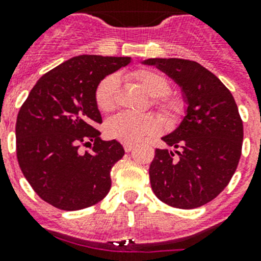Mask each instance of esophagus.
Returning <instances> with one entry per match:
<instances>
[{
  "instance_id": "esophagus-1",
  "label": "esophagus",
  "mask_w": 261,
  "mask_h": 261,
  "mask_svg": "<svg viewBox=\"0 0 261 261\" xmlns=\"http://www.w3.org/2000/svg\"><path fill=\"white\" fill-rule=\"evenodd\" d=\"M123 146H124V150L128 151V153L135 149V144H132V142H124Z\"/></svg>"
}]
</instances>
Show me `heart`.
Listing matches in <instances>:
<instances>
[{
	"mask_svg": "<svg viewBox=\"0 0 261 261\" xmlns=\"http://www.w3.org/2000/svg\"><path fill=\"white\" fill-rule=\"evenodd\" d=\"M129 77L140 85L147 95L153 99V105L167 120H175L181 114V105L179 100L166 98L170 93V84L167 78L154 69H137L129 73ZM117 78L108 75L103 78L95 90V103L103 112H111L116 107ZM106 133L111 138L123 142H136L145 136L155 133L159 129V121L153 115L119 114L111 117L106 123Z\"/></svg>",
	"mask_w": 261,
	"mask_h": 261,
	"instance_id": "1",
	"label": "heart"
}]
</instances>
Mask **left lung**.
Masks as SVG:
<instances>
[{
  "label": "left lung",
  "instance_id": "left-lung-1",
  "mask_svg": "<svg viewBox=\"0 0 261 261\" xmlns=\"http://www.w3.org/2000/svg\"><path fill=\"white\" fill-rule=\"evenodd\" d=\"M142 64L172 78L187 103L179 126L162 137L170 149H155L149 168L151 190L170 206L199 208L225 190L239 163L243 123L234 96L199 62L147 59Z\"/></svg>",
  "mask_w": 261,
  "mask_h": 261
}]
</instances>
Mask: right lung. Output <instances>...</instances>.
Listing matches in <instances>:
<instances>
[{
    "label": "right lung",
    "mask_w": 261,
    "mask_h": 261,
    "mask_svg": "<svg viewBox=\"0 0 261 261\" xmlns=\"http://www.w3.org/2000/svg\"><path fill=\"white\" fill-rule=\"evenodd\" d=\"M130 57L81 55L45 73L17 117V158L40 199L62 211L95 205L111 188V168L123 158L119 141H103L95 90ZM93 146H91V142ZM81 144L90 145L82 153Z\"/></svg>",
    "instance_id": "right-lung-1"
}]
</instances>
